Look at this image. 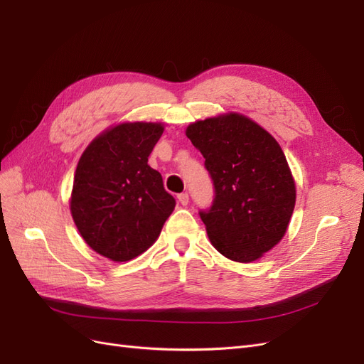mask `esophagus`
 Listing matches in <instances>:
<instances>
[{
    "instance_id": "1",
    "label": "esophagus",
    "mask_w": 364,
    "mask_h": 364,
    "mask_svg": "<svg viewBox=\"0 0 364 364\" xmlns=\"http://www.w3.org/2000/svg\"><path fill=\"white\" fill-rule=\"evenodd\" d=\"M178 200H179V203L182 206H186V205H188V202H190V197H188V194H186V193H182V194L178 196Z\"/></svg>"
}]
</instances>
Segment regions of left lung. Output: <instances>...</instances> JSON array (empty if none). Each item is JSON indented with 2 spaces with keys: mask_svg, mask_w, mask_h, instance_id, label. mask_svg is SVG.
<instances>
[{
  "mask_svg": "<svg viewBox=\"0 0 364 364\" xmlns=\"http://www.w3.org/2000/svg\"><path fill=\"white\" fill-rule=\"evenodd\" d=\"M185 135L214 181V203L200 213L209 241L232 261L259 259L284 238L296 203L294 178L278 141L238 112L197 119Z\"/></svg>",
  "mask_w": 364,
  "mask_h": 364,
  "instance_id": "1",
  "label": "left lung"
}]
</instances>
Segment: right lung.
<instances>
[{
    "instance_id": "obj_1",
    "label": "right lung",
    "mask_w": 364,
    "mask_h": 364,
    "mask_svg": "<svg viewBox=\"0 0 364 364\" xmlns=\"http://www.w3.org/2000/svg\"><path fill=\"white\" fill-rule=\"evenodd\" d=\"M164 123L123 121L97 135L77 164L70 211L85 243L102 257L126 262L158 240L174 199L149 156Z\"/></svg>"
}]
</instances>
